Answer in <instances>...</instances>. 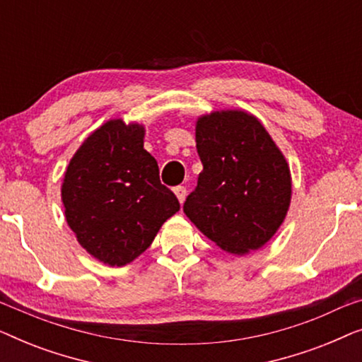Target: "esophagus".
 I'll list each match as a JSON object with an SVG mask.
<instances>
[{
    "instance_id": "esophagus-1",
    "label": "esophagus",
    "mask_w": 362,
    "mask_h": 362,
    "mask_svg": "<svg viewBox=\"0 0 362 362\" xmlns=\"http://www.w3.org/2000/svg\"><path fill=\"white\" fill-rule=\"evenodd\" d=\"M175 194H176V197H177V201L181 202H185V199H186V194H187V191H186V187L185 186H176L175 187Z\"/></svg>"
}]
</instances>
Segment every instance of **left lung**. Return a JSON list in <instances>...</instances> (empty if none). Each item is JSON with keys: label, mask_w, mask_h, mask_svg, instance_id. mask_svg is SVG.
Instances as JSON below:
<instances>
[{"label": "left lung", "mask_w": 362, "mask_h": 362, "mask_svg": "<svg viewBox=\"0 0 362 362\" xmlns=\"http://www.w3.org/2000/svg\"><path fill=\"white\" fill-rule=\"evenodd\" d=\"M202 161L185 214L222 250H259L284 224L291 175L284 153L260 120L245 110H219L196 122Z\"/></svg>", "instance_id": "left-lung-1"}]
</instances>
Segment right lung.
Returning a JSON list of instances; mask_svg holds the SVG:
<instances>
[{
  "mask_svg": "<svg viewBox=\"0 0 362 362\" xmlns=\"http://www.w3.org/2000/svg\"><path fill=\"white\" fill-rule=\"evenodd\" d=\"M143 138L140 123L108 120L86 138L64 173L67 224L93 259L110 267L140 257L180 211Z\"/></svg>",
  "mask_w": 362,
  "mask_h": 362,
  "instance_id": "obj_1",
  "label": "right lung"
}]
</instances>
